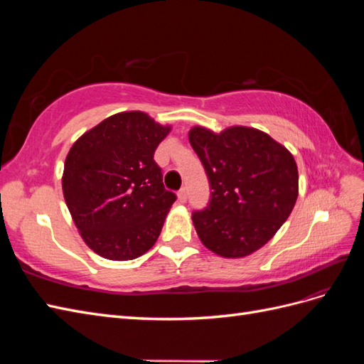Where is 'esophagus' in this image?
Wrapping results in <instances>:
<instances>
[{
	"mask_svg": "<svg viewBox=\"0 0 364 364\" xmlns=\"http://www.w3.org/2000/svg\"><path fill=\"white\" fill-rule=\"evenodd\" d=\"M178 199L181 203H185L186 199H188V193H186V188H182L179 193H178Z\"/></svg>",
	"mask_w": 364,
	"mask_h": 364,
	"instance_id": "esophagus-1",
	"label": "esophagus"
}]
</instances>
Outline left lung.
Instances as JSON below:
<instances>
[{"label":"left lung","mask_w":364,"mask_h":364,"mask_svg":"<svg viewBox=\"0 0 364 364\" xmlns=\"http://www.w3.org/2000/svg\"><path fill=\"white\" fill-rule=\"evenodd\" d=\"M188 138L213 190L208 206L193 213L197 235L223 258L250 255L293 211L299 193L293 155L267 134L245 126L220 134L194 126Z\"/></svg>","instance_id":"8db88e82"}]
</instances>
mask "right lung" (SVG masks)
Listing matches in <instances>:
<instances>
[{"label":"right lung","instance_id":"obj_1","mask_svg":"<svg viewBox=\"0 0 364 364\" xmlns=\"http://www.w3.org/2000/svg\"><path fill=\"white\" fill-rule=\"evenodd\" d=\"M170 130L144 112H119L70 149L63 197L83 241L100 257L135 259L156 243L176 200L153 159Z\"/></svg>","mask_w":364,"mask_h":364}]
</instances>
